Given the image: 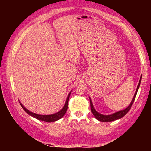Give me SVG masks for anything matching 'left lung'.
I'll return each instance as SVG.
<instances>
[{
    "label": "left lung",
    "instance_id": "8db88e82",
    "mask_svg": "<svg viewBox=\"0 0 151 151\" xmlns=\"http://www.w3.org/2000/svg\"><path fill=\"white\" fill-rule=\"evenodd\" d=\"M142 76H141V77H140L139 84H138V85H137L136 91L135 94H134V95L133 99L132 100V101H131L130 104H129V106H128L127 108H125L123 110H121L119 111L115 112V113H114L113 114H111V115H102L100 113H99V112H97L95 110L93 105V104H92V101L91 100L90 97H89V101H90V105H91V110L92 114H93V115L95 116V117L97 119V120H99V121H101V122H111V121H114L115 120L119 119H121L123 117H124V115H126L128 112H129V111L130 110L131 106H132V105L133 104V102H134V100H135L137 92V91H138V89H139V87L140 86L141 81H142Z\"/></svg>",
    "mask_w": 151,
    "mask_h": 151
}]
</instances>
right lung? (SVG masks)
<instances>
[{"label":"right lung","instance_id":"obj_1","mask_svg":"<svg viewBox=\"0 0 151 151\" xmlns=\"http://www.w3.org/2000/svg\"><path fill=\"white\" fill-rule=\"evenodd\" d=\"M70 91L68 96H67V100L65 102V104L64 105V106L63 107V108L60 111H59L58 112H57L56 114H51V115H40V114H35L33 113V112H32L30 111H29L28 110L25 108L23 105H22L21 102H20V104L22 106V108H23V110L27 112V113L31 115V116H32L35 118H36L38 120H41V121H45V122H48V123H51V122H54V121H56L59 120L60 119H61L62 117H63V115H65V112L67 111V108H68V101H69V99L70 97Z\"/></svg>","mask_w":151,"mask_h":151}]
</instances>
